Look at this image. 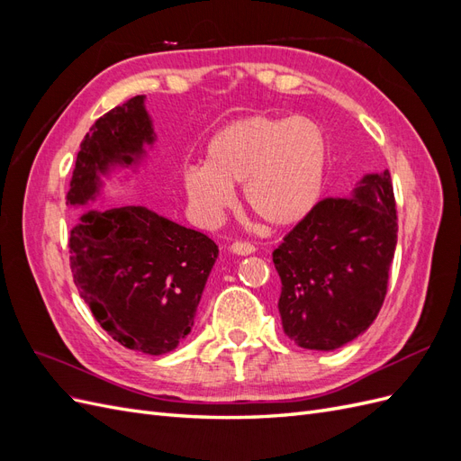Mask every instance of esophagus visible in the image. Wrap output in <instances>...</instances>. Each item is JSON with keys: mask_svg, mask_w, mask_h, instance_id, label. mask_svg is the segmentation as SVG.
Instances as JSON below:
<instances>
[{"mask_svg": "<svg viewBox=\"0 0 461 461\" xmlns=\"http://www.w3.org/2000/svg\"><path fill=\"white\" fill-rule=\"evenodd\" d=\"M230 252L232 254H239V256H249L256 252V246L249 244V242H232L230 244Z\"/></svg>", "mask_w": 461, "mask_h": 461, "instance_id": "esophagus-1", "label": "esophagus"}]
</instances>
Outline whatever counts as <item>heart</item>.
<instances>
[{
	"label": "heart",
	"instance_id": "obj_1",
	"mask_svg": "<svg viewBox=\"0 0 461 461\" xmlns=\"http://www.w3.org/2000/svg\"><path fill=\"white\" fill-rule=\"evenodd\" d=\"M327 138L312 119L246 117L227 124L205 148V165H188L183 185L196 215L217 222L244 185L252 212L275 227L302 221L325 183Z\"/></svg>",
	"mask_w": 461,
	"mask_h": 461
}]
</instances>
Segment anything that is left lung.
Instances as JSON below:
<instances>
[{
	"label": "left lung",
	"mask_w": 461,
	"mask_h": 461,
	"mask_svg": "<svg viewBox=\"0 0 461 461\" xmlns=\"http://www.w3.org/2000/svg\"><path fill=\"white\" fill-rule=\"evenodd\" d=\"M398 240L390 173L366 175L350 196L312 207L273 252L285 334L308 350H337L379 315Z\"/></svg>",
	"instance_id": "left-lung-1"
}]
</instances>
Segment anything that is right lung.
<instances>
[{
    "instance_id": "1",
    "label": "right lung",
    "mask_w": 461,
    "mask_h": 461,
    "mask_svg": "<svg viewBox=\"0 0 461 461\" xmlns=\"http://www.w3.org/2000/svg\"><path fill=\"white\" fill-rule=\"evenodd\" d=\"M146 95L111 109L85 136L67 203L85 207L113 167H134L156 140ZM75 285L107 334L163 356L192 330L217 244L142 205L82 212L68 239Z\"/></svg>"
}]
</instances>
